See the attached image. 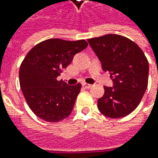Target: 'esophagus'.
I'll list each match as a JSON object with an SVG mask.
<instances>
[{
    "instance_id": "1",
    "label": "esophagus",
    "mask_w": 158,
    "mask_h": 158,
    "mask_svg": "<svg viewBox=\"0 0 158 158\" xmlns=\"http://www.w3.org/2000/svg\"><path fill=\"white\" fill-rule=\"evenodd\" d=\"M82 86H83L85 89H89L90 87H91V84H89V83H87V82H82Z\"/></svg>"
}]
</instances>
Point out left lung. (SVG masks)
<instances>
[{
    "mask_svg": "<svg viewBox=\"0 0 158 158\" xmlns=\"http://www.w3.org/2000/svg\"><path fill=\"white\" fill-rule=\"evenodd\" d=\"M104 71L110 73L113 87L105 86L98 107L106 117L118 118L130 114L148 87L149 61L134 41L121 35L107 34L89 39Z\"/></svg>",
    "mask_w": 158,
    "mask_h": 158,
    "instance_id": "8db88e82",
    "label": "left lung"
}]
</instances>
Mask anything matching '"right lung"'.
<instances>
[{
  "mask_svg": "<svg viewBox=\"0 0 158 158\" xmlns=\"http://www.w3.org/2000/svg\"><path fill=\"white\" fill-rule=\"evenodd\" d=\"M88 46L84 40L50 39L33 46L22 61L19 82L23 94L36 116L47 122H59L73 110L81 83L68 85L58 76L74 55Z\"/></svg>",
  "mask_w": 158,
  "mask_h": 158,
  "instance_id": "right-lung-1",
  "label": "right lung"
}]
</instances>
